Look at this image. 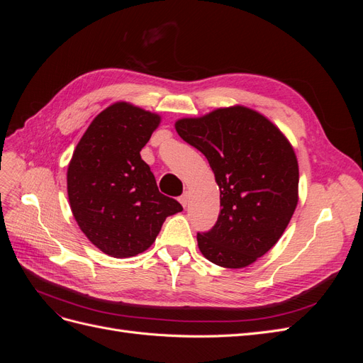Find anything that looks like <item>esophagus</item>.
Here are the masks:
<instances>
[{"label": "esophagus", "mask_w": 363, "mask_h": 363, "mask_svg": "<svg viewBox=\"0 0 363 363\" xmlns=\"http://www.w3.org/2000/svg\"><path fill=\"white\" fill-rule=\"evenodd\" d=\"M180 203H182L183 207H186V206L189 204V194H188V192H184V194L180 196Z\"/></svg>", "instance_id": "obj_1"}]
</instances>
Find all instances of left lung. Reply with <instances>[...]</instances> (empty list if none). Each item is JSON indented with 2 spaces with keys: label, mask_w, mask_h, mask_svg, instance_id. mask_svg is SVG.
Returning a JSON list of instances; mask_svg holds the SVG:
<instances>
[{
  "label": "left lung",
  "mask_w": 363,
  "mask_h": 363,
  "mask_svg": "<svg viewBox=\"0 0 363 363\" xmlns=\"http://www.w3.org/2000/svg\"><path fill=\"white\" fill-rule=\"evenodd\" d=\"M175 130L206 156L219 188L218 221L196 235L201 255L224 268H245L268 252L298 203V162L291 142L245 106L182 118Z\"/></svg>",
  "instance_id": "obj_1"
}]
</instances>
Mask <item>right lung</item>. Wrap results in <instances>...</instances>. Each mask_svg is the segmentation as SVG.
I'll list each match as a JSON object with an SVG mask.
<instances>
[{
	"label": "right lung",
	"mask_w": 363,
	"mask_h": 363,
	"mask_svg": "<svg viewBox=\"0 0 363 363\" xmlns=\"http://www.w3.org/2000/svg\"><path fill=\"white\" fill-rule=\"evenodd\" d=\"M160 116L125 101L98 113L68 164V199L82 232L106 255L136 256L155 242L182 204L159 192L140 150Z\"/></svg>",
	"instance_id": "obj_1"
}]
</instances>
